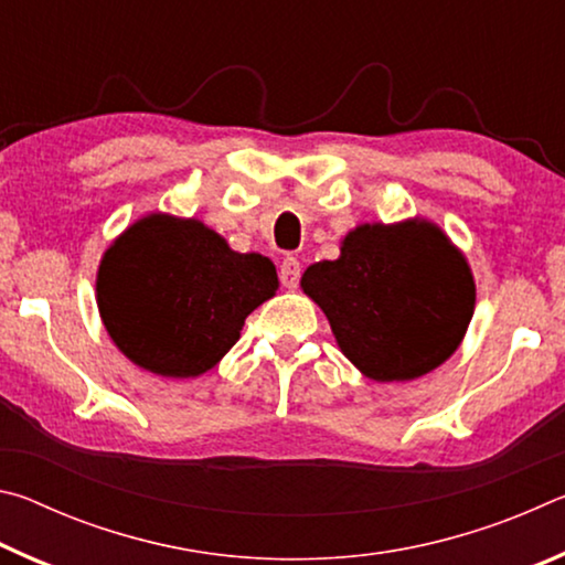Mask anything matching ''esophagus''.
Segmentation results:
<instances>
[{
	"mask_svg": "<svg viewBox=\"0 0 565 565\" xmlns=\"http://www.w3.org/2000/svg\"><path fill=\"white\" fill-rule=\"evenodd\" d=\"M279 276H281V284L286 286V289H296V286H299V279H301L299 259H296V256H291V254H286L284 262H281Z\"/></svg>",
	"mask_w": 565,
	"mask_h": 565,
	"instance_id": "1",
	"label": "esophagus"
}]
</instances>
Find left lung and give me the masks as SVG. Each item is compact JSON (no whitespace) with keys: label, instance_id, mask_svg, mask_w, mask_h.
<instances>
[{"label":"left lung","instance_id":"left-lung-1","mask_svg":"<svg viewBox=\"0 0 565 565\" xmlns=\"http://www.w3.org/2000/svg\"><path fill=\"white\" fill-rule=\"evenodd\" d=\"M301 286L347 359L374 381H408L441 366L476 301L466 259L428 222L353 228L339 259L309 266Z\"/></svg>","mask_w":565,"mask_h":565}]
</instances>
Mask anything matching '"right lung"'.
Here are the masks:
<instances>
[{
  "mask_svg": "<svg viewBox=\"0 0 565 565\" xmlns=\"http://www.w3.org/2000/svg\"><path fill=\"white\" fill-rule=\"evenodd\" d=\"M276 286L266 256L232 252L196 218L151 214L104 254L97 301L109 337L137 366L189 379L216 366Z\"/></svg>",
  "mask_w": 565,
  "mask_h": 565,
  "instance_id": "right-lung-1",
  "label": "right lung"
}]
</instances>
